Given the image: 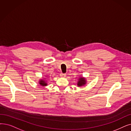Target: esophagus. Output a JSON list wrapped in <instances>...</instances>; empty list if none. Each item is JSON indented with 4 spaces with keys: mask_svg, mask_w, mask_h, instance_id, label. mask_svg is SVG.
Returning a JSON list of instances; mask_svg holds the SVG:
<instances>
[{
    "mask_svg": "<svg viewBox=\"0 0 131 131\" xmlns=\"http://www.w3.org/2000/svg\"><path fill=\"white\" fill-rule=\"evenodd\" d=\"M66 74H65V73H60V76L61 77H62V78H64V77H66Z\"/></svg>",
    "mask_w": 131,
    "mask_h": 131,
    "instance_id": "obj_1",
    "label": "esophagus"
}]
</instances>
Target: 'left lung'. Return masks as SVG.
I'll use <instances>...</instances> for the list:
<instances>
[{
  "label": "left lung",
  "mask_w": 131,
  "mask_h": 131,
  "mask_svg": "<svg viewBox=\"0 0 131 131\" xmlns=\"http://www.w3.org/2000/svg\"><path fill=\"white\" fill-rule=\"evenodd\" d=\"M79 81L78 83V86H82L83 85H84L85 83H86V80H85V79L83 78H80L79 79Z\"/></svg>",
  "instance_id": "8db88e82"
}]
</instances>
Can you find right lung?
Returning <instances> with one entry per match:
<instances>
[{"label": "right lung", "mask_w": 131, "mask_h": 131, "mask_svg": "<svg viewBox=\"0 0 131 131\" xmlns=\"http://www.w3.org/2000/svg\"><path fill=\"white\" fill-rule=\"evenodd\" d=\"M39 84H40L42 86H45L47 85V83L46 81H45V80H41V81H39Z\"/></svg>", "instance_id": "right-lung-1"}]
</instances>
